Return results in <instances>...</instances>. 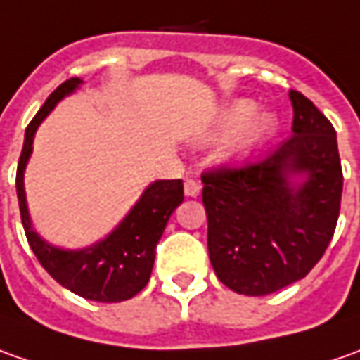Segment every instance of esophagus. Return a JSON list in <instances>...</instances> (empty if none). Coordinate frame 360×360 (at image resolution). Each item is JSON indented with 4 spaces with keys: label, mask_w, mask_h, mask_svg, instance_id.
Listing matches in <instances>:
<instances>
[{
    "label": "esophagus",
    "mask_w": 360,
    "mask_h": 360,
    "mask_svg": "<svg viewBox=\"0 0 360 360\" xmlns=\"http://www.w3.org/2000/svg\"><path fill=\"white\" fill-rule=\"evenodd\" d=\"M185 195L187 197H199L200 195V183H197V181H193V179H187L185 181Z\"/></svg>",
    "instance_id": "obj_1"
}]
</instances>
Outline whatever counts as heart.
<instances>
[{"instance_id": "obj_1", "label": "heart", "mask_w": 360, "mask_h": 360, "mask_svg": "<svg viewBox=\"0 0 360 360\" xmlns=\"http://www.w3.org/2000/svg\"><path fill=\"white\" fill-rule=\"evenodd\" d=\"M278 134V118L270 110H258L256 102L236 98L224 104L212 126L199 138L200 143L229 138L221 148V161L229 167H242L258 155Z\"/></svg>"}]
</instances>
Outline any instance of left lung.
<instances>
[{
    "mask_svg": "<svg viewBox=\"0 0 360 360\" xmlns=\"http://www.w3.org/2000/svg\"><path fill=\"white\" fill-rule=\"evenodd\" d=\"M292 138L244 169L202 175L212 270L232 292L268 295L311 272L333 238L343 171L331 122L290 90Z\"/></svg>",
    "mask_w": 360,
    "mask_h": 360,
    "instance_id": "obj_1",
    "label": "left lung"
}]
</instances>
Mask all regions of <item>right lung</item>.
<instances>
[{"mask_svg":"<svg viewBox=\"0 0 360 360\" xmlns=\"http://www.w3.org/2000/svg\"><path fill=\"white\" fill-rule=\"evenodd\" d=\"M82 84L70 78L46 98V102L25 129V141L17 165V199L27 240L37 260L63 288L84 300L102 303L126 302L139 293L153 270L155 246L173 211L183 202V181H151L126 217L112 231L84 248H63L45 240L33 226L25 195V169L33 153V139L43 120L60 100L75 94Z\"/></svg>","mask_w":360,"mask_h":360,"instance_id":"right-lung-1","label":"right lung"}]
</instances>
